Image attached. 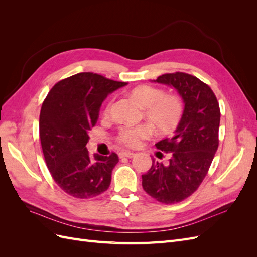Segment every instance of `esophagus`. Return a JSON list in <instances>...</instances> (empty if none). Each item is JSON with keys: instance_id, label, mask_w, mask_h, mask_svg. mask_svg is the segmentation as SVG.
Instances as JSON below:
<instances>
[{"instance_id": "34e87169", "label": "esophagus", "mask_w": 257, "mask_h": 257, "mask_svg": "<svg viewBox=\"0 0 257 257\" xmlns=\"http://www.w3.org/2000/svg\"><path fill=\"white\" fill-rule=\"evenodd\" d=\"M134 155H135V153L134 152H131V151H122V152L119 153V157L120 158H128V159H131V158H133Z\"/></svg>"}]
</instances>
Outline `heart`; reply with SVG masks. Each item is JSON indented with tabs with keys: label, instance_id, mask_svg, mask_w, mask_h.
Instances as JSON below:
<instances>
[{
	"label": "heart",
	"instance_id": "heart-1",
	"mask_svg": "<svg viewBox=\"0 0 257 257\" xmlns=\"http://www.w3.org/2000/svg\"><path fill=\"white\" fill-rule=\"evenodd\" d=\"M131 97L144 108V118L148 123L139 125H123L115 135V141L119 144L136 148L146 139L153 135V128L160 134H169L177 128L184 112V102L182 97L176 93L166 94L162 88L143 84L132 90ZM113 99L107 103L105 111L110 112Z\"/></svg>",
	"mask_w": 257,
	"mask_h": 257
}]
</instances>
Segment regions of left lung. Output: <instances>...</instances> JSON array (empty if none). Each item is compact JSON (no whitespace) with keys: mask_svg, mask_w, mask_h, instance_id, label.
Segmentation results:
<instances>
[{"mask_svg":"<svg viewBox=\"0 0 257 257\" xmlns=\"http://www.w3.org/2000/svg\"><path fill=\"white\" fill-rule=\"evenodd\" d=\"M155 81L173 85L185 104L175 134L155 144L170 155L168 163L153 160L142 176L148 195L172 205L191 196L207 176L219 147L221 111L212 89L195 76L176 72L159 76Z\"/></svg>","mask_w":257,"mask_h":257,"instance_id":"1","label":"left lung"}]
</instances>
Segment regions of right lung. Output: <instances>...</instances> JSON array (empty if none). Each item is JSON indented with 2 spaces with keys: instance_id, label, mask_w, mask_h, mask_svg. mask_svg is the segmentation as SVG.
Listing matches in <instances>:
<instances>
[{
  "instance_id": "obj_1",
  "label": "right lung",
  "mask_w": 257,
  "mask_h": 257,
  "mask_svg": "<svg viewBox=\"0 0 257 257\" xmlns=\"http://www.w3.org/2000/svg\"><path fill=\"white\" fill-rule=\"evenodd\" d=\"M127 82L95 73H79L58 81L44 99L40 137L46 165L62 191L76 198H91L108 190L116 153L89 154L85 145L95 126L103 100Z\"/></svg>"
}]
</instances>
